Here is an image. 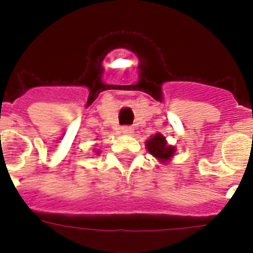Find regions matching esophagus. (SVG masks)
Masks as SVG:
<instances>
[{
  "label": "esophagus",
  "mask_w": 253,
  "mask_h": 253,
  "mask_svg": "<svg viewBox=\"0 0 253 253\" xmlns=\"http://www.w3.org/2000/svg\"><path fill=\"white\" fill-rule=\"evenodd\" d=\"M121 130H122L123 134H132V132H134V127H132V126H123Z\"/></svg>",
  "instance_id": "1"
}]
</instances>
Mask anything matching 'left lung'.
Listing matches in <instances>:
<instances>
[{
	"label": "left lung",
	"instance_id": "1",
	"mask_svg": "<svg viewBox=\"0 0 253 253\" xmlns=\"http://www.w3.org/2000/svg\"><path fill=\"white\" fill-rule=\"evenodd\" d=\"M147 150L150 151L151 155L158 158L162 162H167L172 158L174 154V148L172 146H168L166 142V138L160 134H156L147 142Z\"/></svg>",
	"mask_w": 253,
	"mask_h": 253
}]
</instances>
